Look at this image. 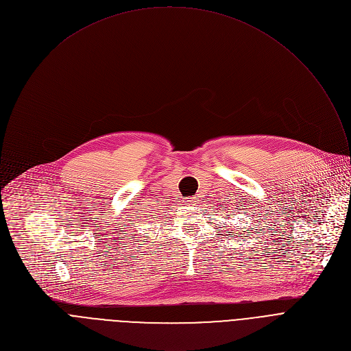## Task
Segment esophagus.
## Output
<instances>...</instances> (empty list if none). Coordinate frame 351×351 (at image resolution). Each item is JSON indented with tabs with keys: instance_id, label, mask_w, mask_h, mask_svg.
<instances>
[{
	"instance_id": "esophagus-1",
	"label": "esophagus",
	"mask_w": 351,
	"mask_h": 351,
	"mask_svg": "<svg viewBox=\"0 0 351 351\" xmlns=\"http://www.w3.org/2000/svg\"><path fill=\"white\" fill-rule=\"evenodd\" d=\"M187 204H189V206H197L198 203H197V199H195L194 197H191V198L187 199Z\"/></svg>"
}]
</instances>
